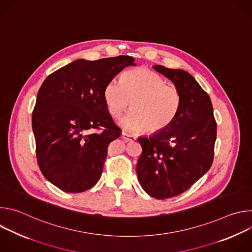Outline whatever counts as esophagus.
Listing matches in <instances>:
<instances>
[{"mask_svg":"<svg viewBox=\"0 0 252 252\" xmlns=\"http://www.w3.org/2000/svg\"><path fill=\"white\" fill-rule=\"evenodd\" d=\"M122 137L124 138L125 141H133V140L136 139V137L133 134H129V133L125 132V131L122 132Z\"/></svg>","mask_w":252,"mask_h":252,"instance_id":"1","label":"esophagus"}]
</instances>
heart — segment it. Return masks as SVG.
Returning a JSON list of instances; mask_svg holds the SVG:
<instances>
[{"mask_svg": "<svg viewBox=\"0 0 252 252\" xmlns=\"http://www.w3.org/2000/svg\"><path fill=\"white\" fill-rule=\"evenodd\" d=\"M103 98L114 118L126 111L131 102L132 111L122 121V126L134 131L146 129L151 134L165 130L173 123L182 100L174 86L148 68L126 71L123 83L116 80L107 83Z\"/></svg>", "mask_w": 252, "mask_h": 252, "instance_id": "b5f03b06", "label": "heart"}]
</instances>
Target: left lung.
Masks as SVG:
<instances>
[{
    "mask_svg": "<svg viewBox=\"0 0 252 252\" xmlns=\"http://www.w3.org/2000/svg\"><path fill=\"white\" fill-rule=\"evenodd\" d=\"M154 68L173 83L182 100L175 120L165 130L137 138L142 153L136 174L148 194L165 199L182 194L208 171L217 123L209 95L190 74L159 64Z\"/></svg>",
    "mask_w": 252,
    "mask_h": 252,
    "instance_id": "left-lung-1",
    "label": "left lung"
}]
</instances>
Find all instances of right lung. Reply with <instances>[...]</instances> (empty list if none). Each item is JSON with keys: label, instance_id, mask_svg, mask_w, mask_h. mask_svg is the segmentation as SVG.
<instances>
[{"label": "right lung", "instance_id": "add662e5", "mask_svg": "<svg viewBox=\"0 0 252 252\" xmlns=\"http://www.w3.org/2000/svg\"><path fill=\"white\" fill-rule=\"evenodd\" d=\"M128 65H135L129 56L79 59L41 86L32 117L35 154L44 176L61 190L83 192L100 178L107 147L122 134L107 111L103 90ZM100 127V133L85 134Z\"/></svg>", "mask_w": 252, "mask_h": 252}]
</instances>
